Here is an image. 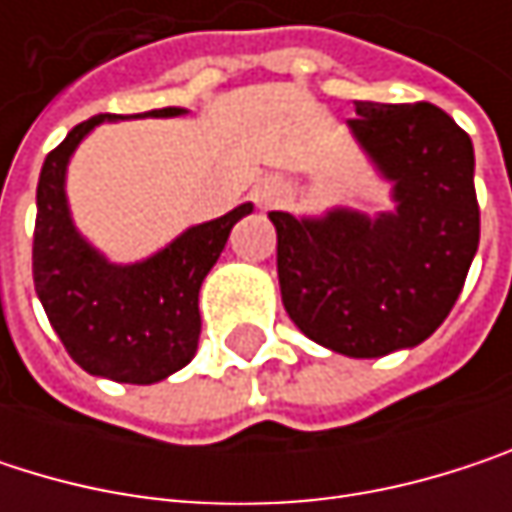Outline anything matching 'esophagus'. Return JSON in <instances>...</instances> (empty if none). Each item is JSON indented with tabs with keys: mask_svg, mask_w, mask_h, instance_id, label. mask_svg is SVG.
Segmentation results:
<instances>
[{
	"mask_svg": "<svg viewBox=\"0 0 512 512\" xmlns=\"http://www.w3.org/2000/svg\"><path fill=\"white\" fill-rule=\"evenodd\" d=\"M252 195H255V201L263 210H269V207H278V204H281L284 189H281V183H275V180H263V183H257Z\"/></svg>",
	"mask_w": 512,
	"mask_h": 512,
	"instance_id": "34e87169",
	"label": "esophagus"
}]
</instances>
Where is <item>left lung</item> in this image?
Wrapping results in <instances>:
<instances>
[{
    "instance_id": "8db88e82",
    "label": "left lung",
    "mask_w": 512,
    "mask_h": 512,
    "mask_svg": "<svg viewBox=\"0 0 512 512\" xmlns=\"http://www.w3.org/2000/svg\"><path fill=\"white\" fill-rule=\"evenodd\" d=\"M350 130L394 183V213H269L290 320L353 358L427 341L451 314L480 243L474 148L433 103H356Z\"/></svg>"
}]
</instances>
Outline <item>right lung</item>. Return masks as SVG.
<instances>
[{
  "instance_id": "obj_1",
  "label": "right lung",
  "mask_w": 512,
  "mask_h": 512,
  "mask_svg": "<svg viewBox=\"0 0 512 512\" xmlns=\"http://www.w3.org/2000/svg\"><path fill=\"white\" fill-rule=\"evenodd\" d=\"M180 112L154 109L145 115L168 118ZM103 121L109 115L76 124L44 159L32 275L55 335L82 370L115 382L151 385L195 356L201 335V281L222 255L231 228L252 213V204H240L222 219L189 228L142 263H109L76 234L64 198L67 159Z\"/></svg>"
}]
</instances>
